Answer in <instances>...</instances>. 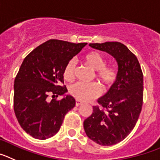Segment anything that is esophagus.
<instances>
[{"instance_id": "esophagus-1", "label": "esophagus", "mask_w": 160, "mask_h": 160, "mask_svg": "<svg viewBox=\"0 0 160 160\" xmlns=\"http://www.w3.org/2000/svg\"><path fill=\"white\" fill-rule=\"evenodd\" d=\"M82 104H83V103L81 101H80V100H76V106L77 107H79V106H80Z\"/></svg>"}]
</instances>
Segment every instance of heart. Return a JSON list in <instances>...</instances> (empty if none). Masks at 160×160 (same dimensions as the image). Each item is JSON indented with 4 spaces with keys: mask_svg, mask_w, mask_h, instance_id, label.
Wrapping results in <instances>:
<instances>
[{
    "mask_svg": "<svg viewBox=\"0 0 160 160\" xmlns=\"http://www.w3.org/2000/svg\"><path fill=\"white\" fill-rule=\"evenodd\" d=\"M83 62L91 69L96 71V77L100 82L103 88L112 87L117 79V71L112 67H107V60L100 52L96 51L90 52L83 57ZM76 64L72 60H69L64 66L63 76L66 80H72L74 77ZM69 92L77 100L88 101L97 97L101 93L100 85L96 83L85 84L76 83L70 86Z\"/></svg>",
    "mask_w": 160,
    "mask_h": 160,
    "instance_id": "1",
    "label": "heart"
}]
</instances>
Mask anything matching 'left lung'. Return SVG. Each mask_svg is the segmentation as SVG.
Returning <instances> with one entry per match:
<instances>
[{
    "instance_id": "left-lung-1",
    "label": "left lung",
    "mask_w": 160,
    "mask_h": 160,
    "mask_svg": "<svg viewBox=\"0 0 160 160\" xmlns=\"http://www.w3.org/2000/svg\"><path fill=\"white\" fill-rule=\"evenodd\" d=\"M89 46L112 55L118 64L116 82L98 100L102 108L94 106L92 114L83 122L89 139L102 146H111L121 142L136 126L143 105V72L137 57L121 43Z\"/></svg>"
}]
</instances>
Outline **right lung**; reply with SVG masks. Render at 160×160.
<instances>
[{
	"label": "right lung",
	"instance_id": "obj_1",
	"mask_svg": "<svg viewBox=\"0 0 160 160\" xmlns=\"http://www.w3.org/2000/svg\"><path fill=\"white\" fill-rule=\"evenodd\" d=\"M87 43L49 40L39 45L23 60L14 81L16 117L24 132L35 139H46L60 130L64 116L76 105L64 83V66ZM52 94L51 102L48 97Z\"/></svg>",
	"mask_w": 160,
	"mask_h": 160
}]
</instances>
